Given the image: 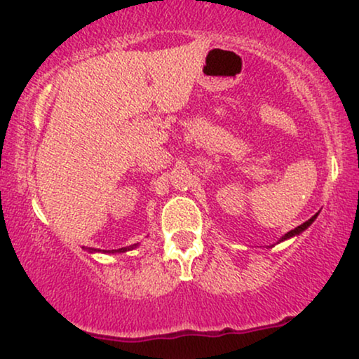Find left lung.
Masks as SVG:
<instances>
[{
    "mask_svg": "<svg viewBox=\"0 0 359 359\" xmlns=\"http://www.w3.org/2000/svg\"><path fill=\"white\" fill-rule=\"evenodd\" d=\"M317 215H318V212H317L316 215H312V217H311V219H309V220H307V222H304V224H301V225H297V227H296V229H294V230H289V232H287V233H284V235H283V237L278 240V243H281V242H284V240H289V238L296 237V235H299V233H302V232H304V230H306V229L309 227V225H312V222H313V220H316V219H317ZM269 247H274V245H269Z\"/></svg>",
    "mask_w": 359,
    "mask_h": 359,
    "instance_id": "left-lung-1",
    "label": "left lung"
}]
</instances>
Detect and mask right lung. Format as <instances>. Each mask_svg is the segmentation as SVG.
<instances>
[{
	"label": "right lung",
	"mask_w": 359,
	"mask_h": 359,
	"mask_svg": "<svg viewBox=\"0 0 359 359\" xmlns=\"http://www.w3.org/2000/svg\"><path fill=\"white\" fill-rule=\"evenodd\" d=\"M139 247V243H134V245H130V247H122V248H119V250H102V253H126V252H129V250H134V248H137ZM88 252L90 253H96V252H101V250H96V248H86Z\"/></svg>",
	"instance_id": "obj_1"
}]
</instances>
